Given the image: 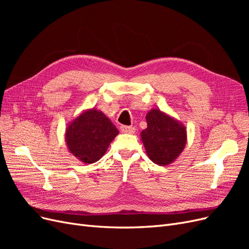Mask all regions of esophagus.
Wrapping results in <instances>:
<instances>
[{"instance_id": "esophagus-1", "label": "esophagus", "mask_w": 249, "mask_h": 249, "mask_svg": "<svg viewBox=\"0 0 249 249\" xmlns=\"http://www.w3.org/2000/svg\"><path fill=\"white\" fill-rule=\"evenodd\" d=\"M120 131L124 134H134L135 133V127L133 126H127V125H122L120 126Z\"/></svg>"}]
</instances>
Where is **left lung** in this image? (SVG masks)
<instances>
[{
	"instance_id": "8db88e82",
	"label": "left lung",
	"mask_w": 249,
	"mask_h": 249,
	"mask_svg": "<svg viewBox=\"0 0 249 249\" xmlns=\"http://www.w3.org/2000/svg\"><path fill=\"white\" fill-rule=\"evenodd\" d=\"M147 127L140 133V139L147 157L155 164L166 166L183 153L187 143V127L160 109L146 114Z\"/></svg>"
}]
</instances>
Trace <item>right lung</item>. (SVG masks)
Returning <instances> with one entry per match:
<instances>
[{
	"instance_id": "obj_1",
	"label": "right lung",
	"mask_w": 249,
	"mask_h": 249,
	"mask_svg": "<svg viewBox=\"0 0 249 249\" xmlns=\"http://www.w3.org/2000/svg\"><path fill=\"white\" fill-rule=\"evenodd\" d=\"M119 134L117 127L101 110L81 112L67 124L65 143L69 152L85 164L99 161Z\"/></svg>"
}]
</instances>
